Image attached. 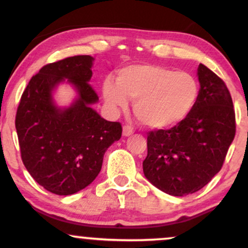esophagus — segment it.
<instances>
[{
    "label": "esophagus",
    "mask_w": 248,
    "mask_h": 248,
    "mask_svg": "<svg viewBox=\"0 0 248 248\" xmlns=\"http://www.w3.org/2000/svg\"><path fill=\"white\" fill-rule=\"evenodd\" d=\"M122 133H124V136H129L134 133V129L130 126H124V130H122Z\"/></svg>",
    "instance_id": "1"
}]
</instances>
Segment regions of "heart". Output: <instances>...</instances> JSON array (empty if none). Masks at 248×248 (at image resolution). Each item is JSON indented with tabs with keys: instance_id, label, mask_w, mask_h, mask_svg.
<instances>
[{
	"instance_id": "b5f03b06",
	"label": "heart",
	"mask_w": 248,
	"mask_h": 248,
	"mask_svg": "<svg viewBox=\"0 0 248 248\" xmlns=\"http://www.w3.org/2000/svg\"><path fill=\"white\" fill-rule=\"evenodd\" d=\"M105 101L112 108H126L134 101V113L144 126L168 129L181 124L196 106L197 79L184 71L152 64L129 65L118 71L116 82L102 86Z\"/></svg>"
}]
</instances>
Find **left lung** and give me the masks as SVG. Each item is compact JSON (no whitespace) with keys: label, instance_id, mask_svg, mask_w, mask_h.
<instances>
[{"label":"left lung","instance_id":"obj_1","mask_svg":"<svg viewBox=\"0 0 248 248\" xmlns=\"http://www.w3.org/2000/svg\"><path fill=\"white\" fill-rule=\"evenodd\" d=\"M198 100L189 116L169 129L148 133L143 172L171 196L190 195L205 186L223 167L235 135L230 91L219 77L199 64Z\"/></svg>","mask_w":248,"mask_h":248}]
</instances>
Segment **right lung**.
Listing matches in <instances>:
<instances>
[{"instance_id":"add662e5","label":"right lung","mask_w":248,"mask_h":248,"mask_svg":"<svg viewBox=\"0 0 248 248\" xmlns=\"http://www.w3.org/2000/svg\"><path fill=\"white\" fill-rule=\"evenodd\" d=\"M93 57L75 56L43 66L21 96L15 126L21 157L39 186L67 196L90 186L100 172L105 152L120 140V122L102 119L91 107L99 100L88 84ZM67 78L78 99L57 108L52 91Z\"/></svg>"}]
</instances>
